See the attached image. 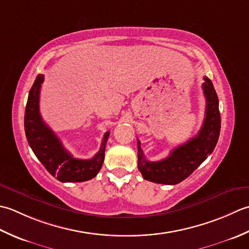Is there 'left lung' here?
I'll list each match as a JSON object with an SVG mask.
<instances>
[{
	"label": "left lung",
	"instance_id": "left-lung-1",
	"mask_svg": "<svg viewBox=\"0 0 249 249\" xmlns=\"http://www.w3.org/2000/svg\"><path fill=\"white\" fill-rule=\"evenodd\" d=\"M202 89L206 99L205 118L195 138L176 147L165 159L154 162L145 158L138 140V166L144 179L157 184H178L213 153L220 133L219 101L210 78L204 77Z\"/></svg>",
	"mask_w": 249,
	"mask_h": 249
}]
</instances>
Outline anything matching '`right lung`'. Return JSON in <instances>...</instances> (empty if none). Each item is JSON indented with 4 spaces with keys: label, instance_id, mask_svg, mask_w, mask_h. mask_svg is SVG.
Here are the masks:
<instances>
[{
    "label": "right lung",
    "instance_id": "right-lung-1",
    "mask_svg": "<svg viewBox=\"0 0 249 249\" xmlns=\"http://www.w3.org/2000/svg\"><path fill=\"white\" fill-rule=\"evenodd\" d=\"M43 82L44 75H37L25 106L24 131L30 147L45 169L60 181L80 182L93 178L102 167L109 132L104 134L100 150L92 159L74 158L39 114V92Z\"/></svg>",
    "mask_w": 249,
    "mask_h": 249
}]
</instances>
